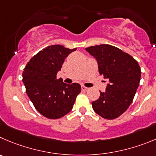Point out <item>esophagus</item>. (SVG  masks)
Here are the masks:
<instances>
[{"instance_id": "34e87169", "label": "esophagus", "mask_w": 156, "mask_h": 156, "mask_svg": "<svg viewBox=\"0 0 156 156\" xmlns=\"http://www.w3.org/2000/svg\"><path fill=\"white\" fill-rule=\"evenodd\" d=\"M82 90H85V91H87L89 90L88 87H86L85 86H82Z\"/></svg>"}]
</instances>
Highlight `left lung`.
Instances as JSON below:
<instances>
[{"instance_id": "left-lung-1", "label": "left lung", "mask_w": 156, "mask_h": 156, "mask_svg": "<svg viewBox=\"0 0 156 156\" xmlns=\"http://www.w3.org/2000/svg\"><path fill=\"white\" fill-rule=\"evenodd\" d=\"M86 50L97 61L99 73L109 81L106 91H100L99 99L92 102L93 110L106 119L117 118L133 102L140 82V66L129 54L109 44Z\"/></svg>"}]
</instances>
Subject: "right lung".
I'll return each mask as SVG.
<instances>
[{
  "label": "right lung",
  "mask_w": 156,
  "mask_h": 156,
  "mask_svg": "<svg viewBox=\"0 0 156 156\" xmlns=\"http://www.w3.org/2000/svg\"><path fill=\"white\" fill-rule=\"evenodd\" d=\"M76 49L62 45L44 48L30 59L23 71L26 93L37 110L48 119H59L72 110L81 86L66 84L57 74L65 59Z\"/></svg>",
  "instance_id": "obj_1"
}]
</instances>
